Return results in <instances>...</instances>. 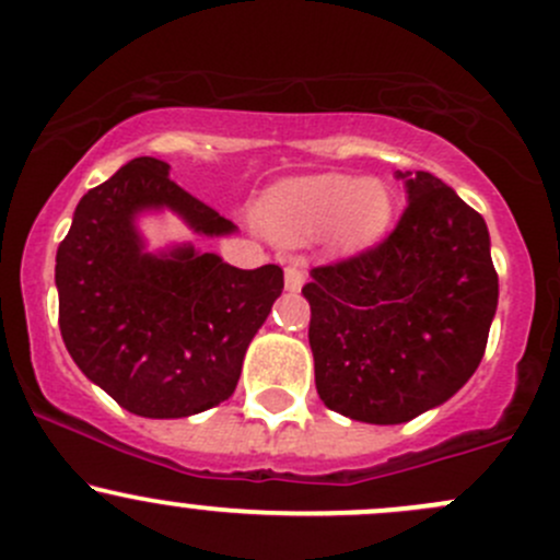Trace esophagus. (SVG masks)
<instances>
[{"mask_svg":"<svg viewBox=\"0 0 560 560\" xmlns=\"http://www.w3.org/2000/svg\"><path fill=\"white\" fill-rule=\"evenodd\" d=\"M304 280H306V264L302 261V258H293V261H288V267H285V288L288 291H302V285H304Z\"/></svg>","mask_w":560,"mask_h":560,"instance_id":"esophagus-1","label":"esophagus"}]
</instances>
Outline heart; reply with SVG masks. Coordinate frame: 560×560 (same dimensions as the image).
<instances>
[{
    "label": "heart",
    "mask_w": 560,
    "mask_h": 560,
    "mask_svg": "<svg viewBox=\"0 0 560 560\" xmlns=\"http://www.w3.org/2000/svg\"><path fill=\"white\" fill-rule=\"evenodd\" d=\"M387 186L376 178L306 176L282 184L267 206L269 230L288 243L323 237L334 232V240L345 248L371 243L389 219Z\"/></svg>",
    "instance_id": "heart-1"
}]
</instances>
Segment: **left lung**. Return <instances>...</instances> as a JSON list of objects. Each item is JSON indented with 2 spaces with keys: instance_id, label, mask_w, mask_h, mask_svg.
Segmentation results:
<instances>
[{
  "instance_id": "8db88e82",
  "label": "left lung",
  "mask_w": 560,
  "mask_h": 560,
  "mask_svg": "<svg viewBox=\"0 0 560 560\" xmlns=\"http://www.w3.org/2000/svg\"><path fill=\"white\" fill-rule=\"evenodd\" d=\"M408 206L384 243L315 267L302 288L317 395L365 424L454 398L483 358L499 280L483 215L441 178L395 173Z\"/></svg>"
}]
</instances>
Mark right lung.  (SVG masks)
I'll list each match as a JSON object with an SVG mask.
<instances>
[{
  "label": "right lung",
  "mask_w": 560,
  "mask_h": 560,
  "mask_svg": "<svg viewBox=\"0 0 560 560\" xmlns=\"http://www.w3.org/2000/svg\"><path fill=\"white\" fill-rule=\"evenodd\" d=\"M173 213L200 237L237 226L171 165L136 158L80 200L58 245V323L71 360L125 411L184 419L224 402L282 293V269H237L195 243L149 248L138 219Z\"/></svg>",
  "instance_id": "obj_1"
}]
</instances>
